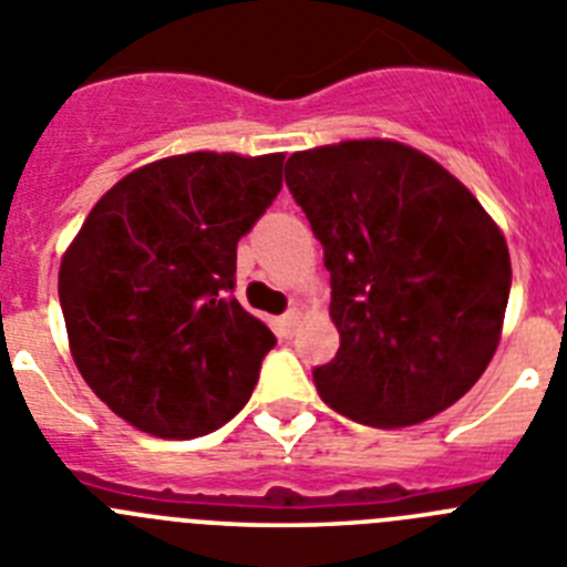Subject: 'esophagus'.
Instances as JSON below:
<instances>
[{
  "label": "esophagus",
  "mask_w": 567,
  "mask_h": 567,
  "mask_svg": "<svg viewBox=\"0 0 567 567\" xmlns=\"http://www.w3.org/2000/svg\"><path fill=\"white\" fill-rule=\"evenodd\" d=\"M298 323H300V312H298V309H289V312L284 315V318H280V329H284V332H287V334H292Z\"/></svg>",
  "instance_id": "esophagus-1"
}]
</instances>
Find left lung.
Returning <instances> with one entry per match:
<instances>
[{"mask_svg":"<svg viewBox=\"0 0 567 567\" xmlns=\"http://www.w3.org/2000/svg\"><path fill=\"white\" fill-rule=\"evenodd\" d=\"M287 184L332 275V363L312 372L334 412L414 425L483 378L503 334V229L432 155L352 138L289 155Z\"/></svg>","mask_w":567,"mask_h":567,"instance_id":"8db88e82","label":"left lung"}]
</instances>
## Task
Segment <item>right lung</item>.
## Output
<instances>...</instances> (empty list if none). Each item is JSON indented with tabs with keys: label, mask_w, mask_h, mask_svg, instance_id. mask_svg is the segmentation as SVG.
I'll use <instances>...</instances> for the list:
<instances>
[{
	"label": "right lung",
	"mask_w": 567,
	"mask_h": 567,
	"mask_svg": "<svg viewBox=\"0 0 567 567\" xmlns=\"http://www.w3.org/2000/svg\"><path fill=\"white\" fill-rule=\"evenodd\" d=\"M284 153H184L127 173L62 255L84 383L138 432L193 440L247 405L275 346L235 300V247L280 193Z\"/></svg>",
	"instance_id": "right-lung-1"
}]
</instances>
